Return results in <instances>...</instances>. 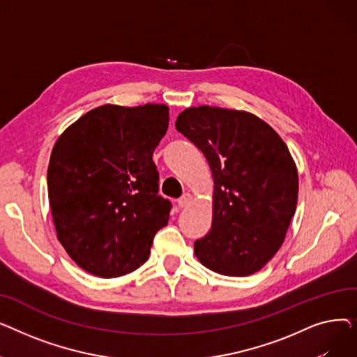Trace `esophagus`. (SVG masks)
I'll use <instances>...</instances> for the list:
<instances>
[{"label": "esophagus", "mask_w": 357, "mask_h": 357, "mask_svg": "<svg viewBox=\"0 0 357 357\" xmlns=\"http://www.w3.org/2000/svg\"><path fill=\"white\" fill-rule=\"evenodd\" d=\"M194 197L191 194H183L179 199H178V205L181 208H185V207H190L191 202H192Z\"/></svg>", "instance_id": "esophagus-1"}]
</instances>
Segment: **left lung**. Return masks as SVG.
I'll return each instance as SVG.
<instances>
[{
    "label": "left lung",
    "instance_id": "obj_1",
    "mask_svg": "<svg viewBox=\"0 0 357 357\" xmlns=\"http://www.w3.org/2000/svg\"><path fill=\"white\" fill-rule=\"evenodd\" d=\"M176 130L213 172V224L194 243L201 264L220 275L249 276L282 246L298 201L296 165L284 140L252 112L190 107Z\"/></svg>",
    "mask_w": 357,
    "mask_h": 357
}]
</instances>
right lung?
Masks as SVG:
<instances>
[{
  "label": "right lung",
  "instance_id": "1",
  "mask_svg": "<svg viewBox=\"0 0 357 357\" xmlns=\"http://www.w3.org/2000/svg\"><path fill=\"white\" fill-rule=\"evenodd\" d=\"M167 124L163 104H105L54 143L47 191L56 234L88 273L119 278L136 271L167 224L172 205L158 195L152 159Z\"/></svg>",
  "mask_w": 357,
  "mask_h": 357
}]
</instances>
